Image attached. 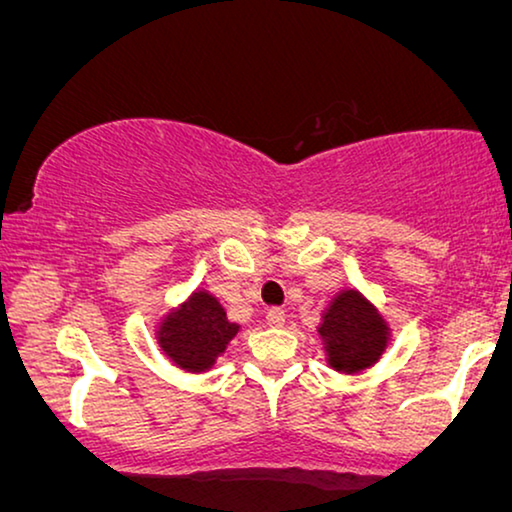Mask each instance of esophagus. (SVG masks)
Segmentation results:
<instances>
[{"instance_id": "1", "label": "esophagus", "mask_w": 512, "mask_h": 512, "mask_svg": "<svg viewBox=\"0 0 512 512\" xmlns=\"http://www.w3.org/2000/svg\"><path fill=\"white\" fill-rule=\"evenodd\" d=\"M265 321H268V325H272V328H281V325L286 323L284 309H279V307L268 309V314H265Z\"/></svg>"}]
</instances>
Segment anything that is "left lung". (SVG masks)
<instances>
[{
	"instance_id": "8db88e82",
	"label": "left lung",
	"mask_w": 512,
	"mask_h": 512,
	"mask_svg": "<svg viewBox=\"0 0 512 512\" xmlns=\"http://www.w3.org/2000/svg\"><path fill=\"white\" fill-rule=\"evenodd\" d=\"M321 332L330 367L337 372H362L372 367L388 344V328L374 307L355 291L337 295L325 311Z\"/></svg>"
}]
</instances>
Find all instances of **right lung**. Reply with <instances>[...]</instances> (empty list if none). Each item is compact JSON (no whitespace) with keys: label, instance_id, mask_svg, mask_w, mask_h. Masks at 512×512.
I'll list each match as a JSON object with an SVG mask.
<instances>
[{"label":"right lung","instance_id":"right-lung-1","mask_svg":"<svg viewBox=\"0 0 512 512\" xmlns=\"http://www.w3.org/2000/svg\"><path fill=\"white\" fill-rule=\"evenodd\" d=\"M240 325L226 318L217 298L198 291L159 328V344L187 372H205L226 351Z\"/></svg>","mask_w":512,"mask_h":512}]
</instances>
